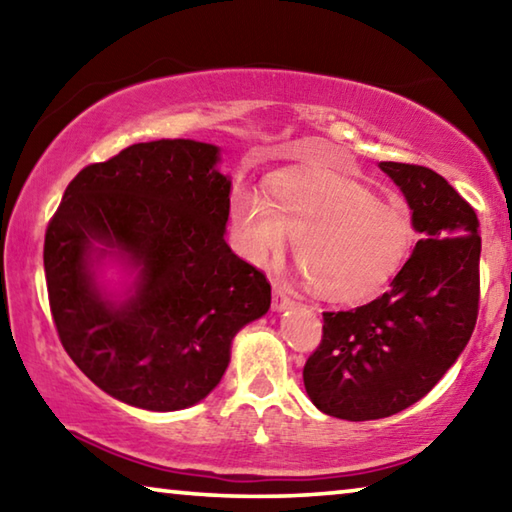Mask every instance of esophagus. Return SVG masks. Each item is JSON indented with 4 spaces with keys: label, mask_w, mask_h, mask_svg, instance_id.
<instances>
[{
    "label": "esophagus",
    "mask_w": 512,
    "mask_h": 512,
    "mask_svg": "<svg viewBox=\"0 0 512 512\" xmlns=\"http://www.w3.org/2000/svg\"><path fill=\"white\" fill-rule=\"evenodd\" d=\"M291 307V289L284 282H273V309L282 311Z\"/></svg>",
    "instance_id": "esophagus-1"
}]
</instances>
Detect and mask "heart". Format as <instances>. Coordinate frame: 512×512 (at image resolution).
I'll return each mask as SVG.
<instances>
[{
    "mask_svg": "<svg viewBox=\"0 0 512 512\" xmlns=\"http://www.w3.org/2000/svg\"><path fill=\"white\" fill-rule=\"evenodd\" d=\"M232 232L250 264L273 262L296 239V262L320 296L359 302L402 271L415 241L409 207L377 198L332 169H296L271 180V201L241 189Z\"/></svg>",
    "mask_w": 512,
    "mask_h": 512,
    "instance_id": "b5f03b06",
    "label": "heart"
}]
</instances>
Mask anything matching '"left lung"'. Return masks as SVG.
<instances>
[{"instance_id":"8db88e82","label":"left lung","mask_w":512,"mask_h":512,"mask_svg":"<svg viewBox=\"0 0 512 512\" xmlns=\"http://www.w3.org/2000/svg\"><path fill=\"white\" fill-rule=\"evenodd\" d=\"M402 189L420 239L391 289L325 311L323 341L302 370L309 400L341 420H379L422 400L461 357L479 314V219L427 167L379 162Z\"/></svg>"}]
</instances>
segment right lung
Masks as SVG:
<instances>
[{
  "mask_svg": "<svg viewBox=\"0 0 512 512\" xmlns=\"http://www.w3.org/2000/svg\"><path fill=\"white\" fill-rule=\"evenodd\" d=\"M194 140L133 144L79 171L45 235L60 343L115 400L180 411L210 395L241 327L271 307L266 275L225 244L230 176ZM133 276L121 294L105 262Z\"/></svg>",
  "mask_w": 512,
  "mask_h": 512,
  "instance_id": "1",
  "label": "right lung"
}]
</instances>
